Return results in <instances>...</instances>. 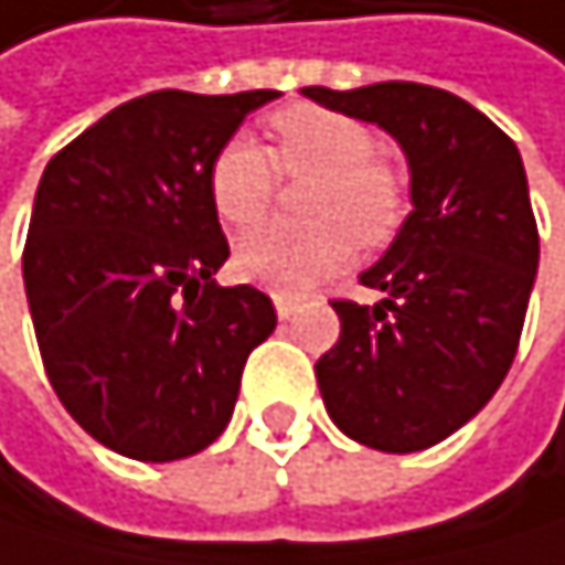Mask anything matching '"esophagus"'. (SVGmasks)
I'll return each mask as SVG.
<instances>
[{
    "mask_svg": "<svg viewBox=\"0 0 565 565\" xmlns=\"http://www.w3.org/2000/svg\"><path fill=\"white\" fill-rule=\"evenodd\" d=\"M292 313H296V303H292V299L276 296V317H279V320H289Z\"/></svg>",
    "mask_w": 565,
    "mask_h": 565,
    "instance_id": "obj_1",
    "label": "esophagus"
}]
</instances>
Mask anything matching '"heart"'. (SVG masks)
Returning a JSON list of instances; mask_svg holds the SVG:
<instances>
[{"mask_svg": "<svg viewBox=\"0 0 565 565\" xmlns=\"http://www.w3.org/2000/svg\"><path fill=\"white\" fill-rule=\"evenodd\" d=\"M276 149L232 136L211 160L207 198L227 227H252L269 214L279 173L317 177L303 198L310 224H269L242 238L235 273L279 296H299L341 273L354 242L379 248L405 217V183L379 152L364 121L320 105H289L273 115Z\"/></svg>", "mask_w": 565, "mask_h": 565, "instance_id": "1", "label": "heart"}]
</instances>
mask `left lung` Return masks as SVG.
<instances>
[{"label": "left lung", "instance_id": "8db88e82", "mask_svg": "<svg viewBox=\"0 0 565 565\" xmlns=\"http://www.w3.org/2000/svg\"><path fill=\"white\" fill-rule=\"evenodd\" d=\"M303 95L375 121L409 160L413 211L361 273V286L385 299H333L341 338L317 361V385L344 436L416 454L478 416L515 361L539 269L522 156L484 111L444 87L382 81Z\"/></svg>", "mask_w": 565, "mask_h": 565}]
</instances>
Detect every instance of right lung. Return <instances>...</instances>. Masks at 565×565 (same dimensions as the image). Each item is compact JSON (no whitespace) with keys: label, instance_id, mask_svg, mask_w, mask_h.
<instances>
[{"label":"right lung","instance_id":"obj_1","mask_svg":"<svg viewBox=\"0 0 565 565\" xmlns=\"http://www.w3.org/2000/svg\"><path fill=\"white\" fill-rule=\"evenodd\" d=\"M279 92H152L111 108L46 163L23 282L46 379L108 450L201 454L235 413L252 348L276 330L255 286H217L227 238L214 152Z\"/></svg>","mask_w":565,"mask_h":565}]
</instances>
